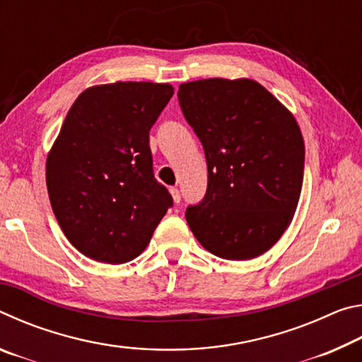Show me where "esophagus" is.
I'll return each instance as SVG.
<instances>
[{
  "instance_id": "esophagus-1",
  "label": "esophagus",
  "mask_w": 362,
  "mask_h": 362,
  "mask_svg": "<svg viewBox=\"0 0 362 362\" xmlns=\"http://www.w3.org/2000/svg\"><path fill=\"white\" fill-rule=\"evenodd\" d=\"M169 192H170V194H173V199H174V203L175 204H179L180 203V192H179V188H170L169 189Z\"/></svg>"
}]
</instances>
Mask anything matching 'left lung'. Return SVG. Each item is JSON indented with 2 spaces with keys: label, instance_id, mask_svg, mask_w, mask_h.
Masks as SVG:
<instances>
[{
  "label": "left lung",
  "instance_id": "1",
  "mask_svg": "<svg viewBox=\"0 0 362 362\" xmlns=\"http://www.w3.org/2000/svg\"><path fill=\"white\" fill-rule=\"evenodd\" d=\"M177 97L207 161L204 198L185 212L189 228L220 259H255L276 244L297 209L305 166L297 121L247 78L183 83Z\"/></svg>",
  "mask_w": 362,
  "mask_h": 362
}]
</instances>
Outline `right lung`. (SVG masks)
<instances>
[{"instance_id":"1","label":"right lung","mask_w":362,"mask_h":362,"mask_svg":"<svg viewBox=\"0 0 362 362\" xmlns=\"http://www.w3.org/2000/svg\"><path fill=\"white\" fill-rule=\"evenodd\" d=\"M173 94L158 83L93 86L66 113L47 155L46 185L66 240L89 259H136L173 206L150 150L151 126Z\"/></svg>"}]
</instances>
